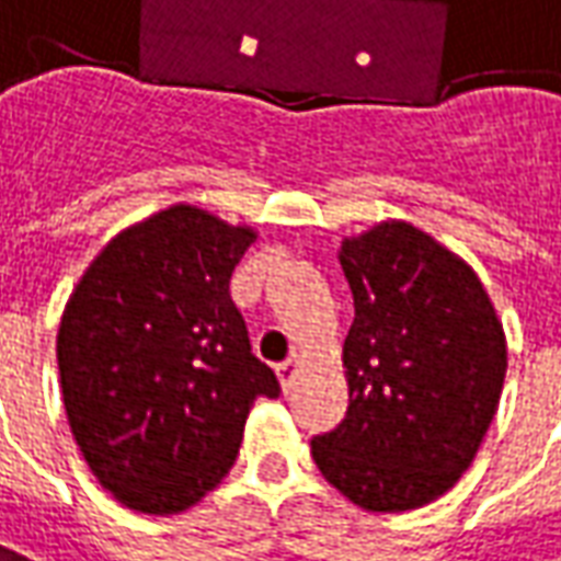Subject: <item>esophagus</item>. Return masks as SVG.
<instances>
[{
    "label": "esophagus",
    "mask_w": 561,
    "mask_h": 561,
    "mask_svg": "<svg viewBox=\"0 0 561 561\" xmlns=\"http://www.w3.org/2000/svg\"><path fill=\"white\" fill-rule=\"evenodd\" d=\"M296 373H299V354H289L287 360L277 363V378H280V388H284V391H289V388H293Z\"/></svg>",
    "instance_id": "1"
}]
</instances>
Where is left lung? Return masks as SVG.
Segmentation results:
<instances>
[{"label":"left lung","mask_w":561,"mask_h":561,"mask_svg":"<svg viewBox=\"0 0 561 561\" xmlns=\"http://www.w3.org/2000/svg\"><path fill=\"white\" fill-rule=\"evenodd\" d=\"M354 293L345 421L311 439L314 465L357 507L436 501L473 465L507 376V339L465 259L400 219L345 238Z\"/></svg>","instance_id":"obj_1"}]
</instances>
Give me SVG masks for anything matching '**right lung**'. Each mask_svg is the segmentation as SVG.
I'll return each mask as SVG.
<instances>
[{"mask_svg":"<svg viewBox=\"0 0 561 561\" xmlns=\"http://www.w3.org/2000/svg\"><path fill=\"white\" fill-rule=\"evenodd\" d=\"M250 226L192 204L118 231L81 274L57 330L69 431L125 507L183 513L229 473L277 376L250 351L229 280Z\"/></svg>","mask_w":561,"mask_h":561,"instance_id":"1","label":"right lung"}]
</instances>
